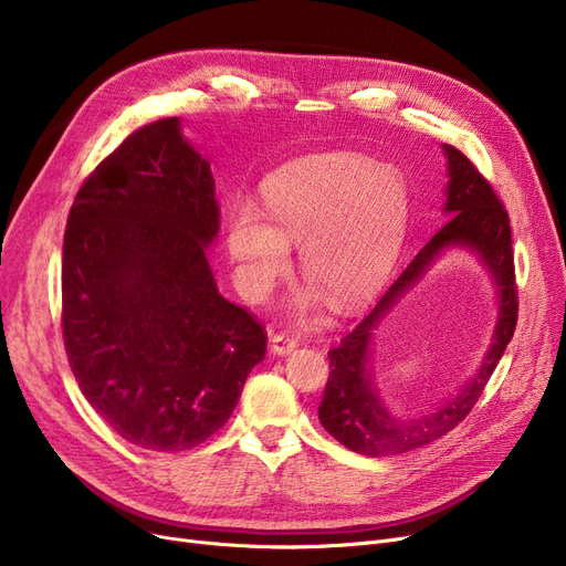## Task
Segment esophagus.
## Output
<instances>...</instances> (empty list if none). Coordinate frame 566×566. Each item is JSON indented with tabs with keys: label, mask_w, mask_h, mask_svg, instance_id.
I'll return each mask as SVG.
<instances>
[{
	"label": "esophagus",
	"mask_w": 566,
	"mask_h": 566,
	"mask_svg": "<svg viewBox=\"0 0 566 566\" xmlns=\"http://www.w3.org/2000/svg\"><path fill=\"white\" fill-rule=\"evenodd\" d=\"M295 346H298V337H293L291 333H275L271 337V350L277 355L291 353Z\"/></svg>",
	"instance_id": "1"
}]
</instances>
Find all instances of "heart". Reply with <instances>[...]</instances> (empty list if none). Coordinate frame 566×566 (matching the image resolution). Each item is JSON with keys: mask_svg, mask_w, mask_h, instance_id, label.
Listing matches in <instances>:
<instances>
[{"mask_svg": "<svg viewBox=\"0 0 566 566\" xmlns=\"http://www.w3.org/2000/svg\"><path fill=\"white\" fill-rule=\"evenodd\" d=\"M261 203L263 216L238 203L227 224L235 280L252 301L289 271V245H298L303 273L344 312L369 301L390 273L406 227L397 174L339 154L301 158L265 178Z\"/></svg>", "mask_w": 566, "mask_h": 566, "instance_id": "heart-1", "label": "heart"}]
</instances>
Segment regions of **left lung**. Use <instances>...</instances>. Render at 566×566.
I'll list each match as a JSON object with an SVG mask.
<instances>
[{"mask_svg": "<svg viewBox=\"0 0 566 566\" xmlns=\"http://www.w3.org/2000/svg\"><path fill=\"white\" fill-rule=\"evenodd\" d=\"M450 165V188L444 222L431 241L415 254L397 282L385 291L376 307L355 325L337 346L328 350L331 374L318 406L323 429L344 448L365 457H397L418 450L427 442L450 433L482 397L491 374L495 371L504 348L512 342L518 321V286L514 271L510 216L493 190L489 178L457 146L444 144ZM465 244L478 249L490 265L501 295V318L494 344L479 373L450 403L420 421L399 423L390 419L377 401L368 376L370 331L400 295L422 274L440 249Z\"/></svg>", "mask_w": 566, "mask_h": 566, "instance_id": "1", "label": "left lung"}]
</instances>
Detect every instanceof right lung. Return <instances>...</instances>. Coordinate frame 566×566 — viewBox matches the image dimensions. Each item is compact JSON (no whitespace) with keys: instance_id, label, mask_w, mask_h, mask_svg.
I'll use <instances>...</instances> for the list:
<instances>
[{"instance_id":"right-lung-1","label":"right lung","mask_w":566,"mask_h":566,"mask_svg":"<svg viewBox=\"0 0 566 566\" xmlns=\"http://www.w3.org/2000/svg\"><path fill=\"white\" fill-rule=\"evenodd\" d=\"M208 163L160 118L86 176L69 213L62 333L86 401L124 440L184 452L233 412L263 360L259 318L218 291Z\"/></svg>"}]
</instances>
